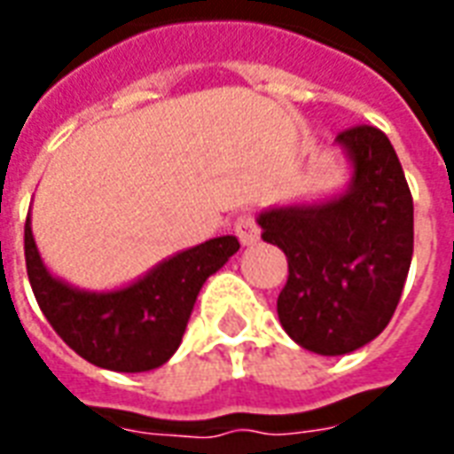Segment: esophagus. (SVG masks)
I'll return each mask as SVG.
<instances>
[{
  "label": "esophagus",
  "instance_id": "esophagus-1",
  "mask_svg": "<svg viewBox=\"0 0 454 454\" xmlns=\"http://www.w3.org/2000/svg\"><path fill=\"white\" fill-rule=\"evenodd\" d=\"M233 231H236L238 240L243 246H255L257 240H260V226H257L253 214H240L236 218V223H233Z\"/></svg>",
  "mask_w": 454,
  "mask_h": 454
}]
</instances>
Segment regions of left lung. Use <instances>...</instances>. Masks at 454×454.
I'll list each match as a JSON object with an SVG mask.
<instances>
[{"label":"left lung","mask_w":454,"mask_h":454,"mask_svg":"<svg viewBox=\"0 0 454 454\" xmlns=\"http://www.w3.org/2000/svg\"><path fill=\"white\" fill-rule=\"evenodd\" d=\"M335 143L352 162L350 187L257 216L262 240L289 262L279 324L318 355H348L387 328L413 255V199L389 138L362 123Z\"/></svg>","instance_id":"left-lung-1"}]
</instances>
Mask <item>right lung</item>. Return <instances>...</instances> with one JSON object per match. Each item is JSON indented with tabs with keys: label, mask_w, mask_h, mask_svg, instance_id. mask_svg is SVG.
I'll return each mask as SVG.
<instances>
[{
	"label": "right lung",
	"mask_w": 454,
	"mask_h": 454,
	"mask_svg": "<svg viewBox=\"0 0 454 454\" xmlns=\"http://www.w3.org/2000/svg\"><path fill=\"white\" fill-rule=\"evenodd\" d=\"M236 236L211 238L114 292H82L45 270L26 218V272L41 311L80 357L114 372H148L175 355L199 289L238 253Z\"/></svg>",
	"instance_id": "add662e5"
}]
</instances>
